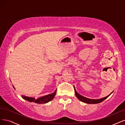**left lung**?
<instances>
[{
	"instance_id": "left-lung-1",
	"label": "left lung",
	"mask_w": 125,
	"mask_h": 125,
	"mask_svg": "<svg viewBox=\"0 0 125 125\" xmlns=\"http://www.w3.org/2000/svg\"><path fill=\"white\" fill-rule=\"evenodd\" d=\"M74 90H75V95L76 96V97L78 99V100H80V101H82L84 103H88V104H97V103H101L104 100L107 99L108 96H109L113 93V91L111 94L108 95L107 96H105V97H104V98L99 99H89V98H87L86 97H84V96L82 95L81 94H79L78 92L76 91L75 87H74Z\"/></svg>"
}]
</instances>
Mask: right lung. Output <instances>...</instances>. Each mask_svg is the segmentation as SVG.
<instances>
[{
	"instance_id": "right-lung-1",
	"label": "right lung",
	"mask_w": 125,
	"mask_h": 125,
	"mask_svg": "<svg viewBox=\"0 0 125 125\" xmlns=\"http://www.w3.org/2000/svg\"><path fill=\"white\" fill-rule=\"evenodd\" d=\"M13 87L14 88V89H15L13 85ZM56 92H57V89L55 90V91L53 92V93L48 94L45 96H41V97H39L37 99H35V98H33V97H30V96H25L23 95H22V97L24 99L26 100V101H29L30 102H33L38 104H45L50 102V101H51L54 98L55 95L56 94Z\"/></svg>"
}]
</instances>
